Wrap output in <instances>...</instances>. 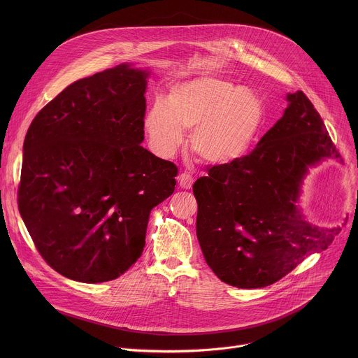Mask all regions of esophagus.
I'll use <instances>...</instances> for the list:
<instances>
[{"label": "esophagus", "instance_id": "obj_1", "mask_svg": "<svg viewBox=\"0 0 358 358\" xmlns=\"http://www.w3.org/2000/svg\"><path fill=\"white\" fill-rule=\"evenodd\" d=\"M178 183H179V186H180L182 189L189 190V189H192V186H193V183H194V179H193L189 173H180V175L178 176Z\"/></svg>", "mask_w": 358, "mask_h": 358}]
</instances>
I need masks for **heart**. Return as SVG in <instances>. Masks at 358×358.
<instances>
[{
    "mask_svg": "<svg viewBox=\"0 0 358 358\" xmlns=\"http://www.w3.org/2000/svg\"><path fill=\"white\" fill-rule=\"evenodd\" d=\"M154 152L176 153L183 131H192L190 149L212 166L245 158L264 125V106L255 92L230 80L200 77L173 85L166 103L157 101L143 120Z\"/></svg>",
    "mask_w": 358,
    "mask_h": 358,
    "instance_id": "heart-1",
    "label": "heart"
}]
</instances>
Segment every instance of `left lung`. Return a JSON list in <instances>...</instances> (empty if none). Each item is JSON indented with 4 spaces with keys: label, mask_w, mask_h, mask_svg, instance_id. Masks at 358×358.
Segmentation results:
<instances>
[{
    "label": "left lung",
    "mask_w": 358,
    "mask_h": 358,
    "mask_svg": "<svg viewBox=\"0 0 358 358\" xmlns=\"http://www.w3.org/2000/svg\"><path fill=\"white\" fill-rule=\"evenodd\" d=\"M287 102L251 153L209 168L193 185L205 262L237 288L274 284L307 256L325 251L339 233L311 224L301 194L308 169L341 154L302 91L288 94Z\"/></svg>",
    "instance_id": "8db88e82"
}]
</instances>
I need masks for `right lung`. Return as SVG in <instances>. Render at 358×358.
Wrapping results in <instances>:
<instances>
[{"mask_svg": "<svg viewBox=\"0 0 358 358\" xmlns=\"http://www.w3.org/2000/svg\"><path fill=\"white\" fill-rule=\"evenodd\" d=\"M150 71L122 63L78 80L33 120L17 205L45 262L80 282L124 274L178 168L141 146ZM341 231V229H339Z\"/></svg>", "mask_w": 358, "mask_h": 358, "instance_id": "obj_1", "label": "right lung"}]
</instances>
